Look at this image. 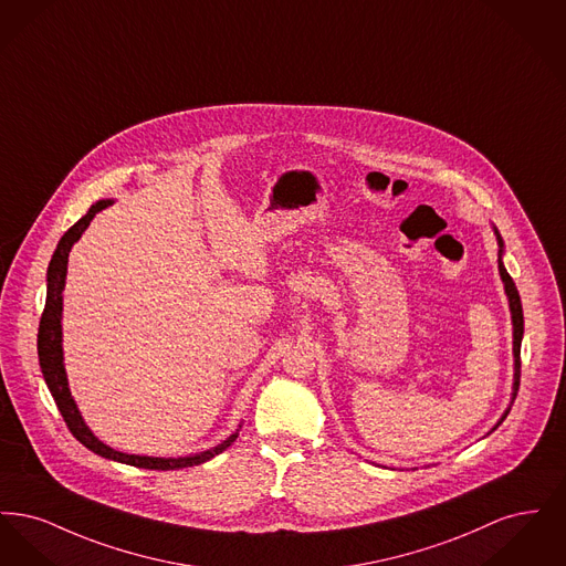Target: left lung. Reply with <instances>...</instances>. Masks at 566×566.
Masks as SVG:
<instances>
[{
    "label": "left lung",
    "instance_id": "1",
    "mask_svg": "<svg viewBox=\"0 0 566 566\" xmlns=\"http://www.w3.org/2000/svg\"><path fill=\"white\" fill-rule=\"evenodd\" d=\"M496 238H499V233H496ZM499 245L503 248V240L499 238ZM503 252V250H501ZM499 271H501V277H503V282H505V293L510 296V307H512V321H513V358H515V381H513V397H515V392H517V386H520V367H522V360H520V348H522V333H524V316H522V301H520V295H517V289H515V284H513L512 275L507 273L505 270V265L501 263V259H499ZM510 413V411H507ZM505 413V416H507ZM503 416V418H505Z\"/></svg>",
    "mask_w": 566,
    "mask_h": 566
}]
</instances>
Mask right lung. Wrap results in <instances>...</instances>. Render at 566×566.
<instances>
[{
    "mask_svg": "<svg viewBox=\"0 0 566 566\" xmlns=\"http://www.w3.org/2000/svg\"><path fill=\"white\" fill-rule=\"evenodd\" d=\"M112 206L109 199L97 201L95 206H91V210L82 216L81 220L67 229V233L56 243L51 265H49V293H46V305L42 312V321H40V331H38V356H40V367L44 379L51 388L54 403L59 407L67 429L72 434L81 441L84 448H88L91 452L99 454V457L116 460V462H125L132 467L139 469H155V471H174V469H185V467H195L201 464L216 454L224 452L235 439L238 432L231 434L227 441H222L220 446H216L214 450L195 454V457L185 458H153V457H135V454H123L108 448L106 443H102L93 432L86 429L84 420H82L81 411L72 399V392L67 388V377H65V367H63V350H61V310H63V286H65V273H67V256L72 245L81 240L84 229L88 227V222L95 218L97 212L106 210Z\"/></svg>",
    "mask_w": 566,
    "mask_h": 566,
    "instance_id": "obj_1",
    "label": "right lung"
}]
</instances>
